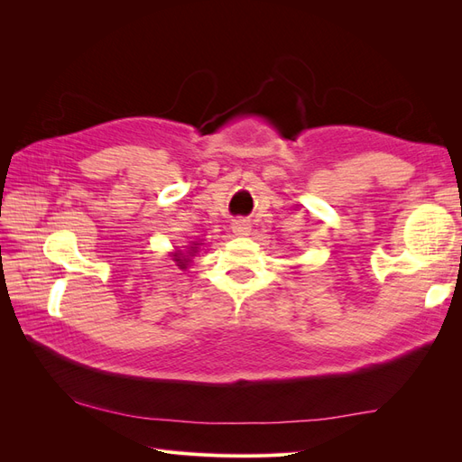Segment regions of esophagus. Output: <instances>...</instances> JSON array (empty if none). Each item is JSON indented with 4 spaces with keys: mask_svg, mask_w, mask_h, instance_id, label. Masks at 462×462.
<instances>
[{
    "mask_svg": "<svg viewBox=\"0 0 462 462\" xmlns=\"http://www.w3.org/2000/svg\"><path fill=\"white\" fill-rule=\"evenodd\" d=\"M233 231H235L236 235L246 236V235L250 233V223H248L246 219H235V223H233Z\"/></svg>",
    "mask_w": 462,
    "mask_h": 462,
    "instance_id": "1",
    "label": "esophagus"
}]
</instances>
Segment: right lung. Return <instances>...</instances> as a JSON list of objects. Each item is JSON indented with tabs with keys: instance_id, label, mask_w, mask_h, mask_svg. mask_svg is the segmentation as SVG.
<instances>
[{
	"instance_id": "right-lung-1",
	"label": "right lung",
	"mask_w": 462,
	"mask_h": 462,
	"mask_svg": "<svg viewBox=\"0 0 462 462\" xmlns=\"http://www.w3.org/2000/svg\"><path fill=\"white\" fill-rule=\"evenodd\" d=\"M190 250H192V253H189V254H197V246H190ZM187 262H189V258H185V256H177V263H179V268H180V270H185V268H187Z\"/></svg>"
}]
</instances>
